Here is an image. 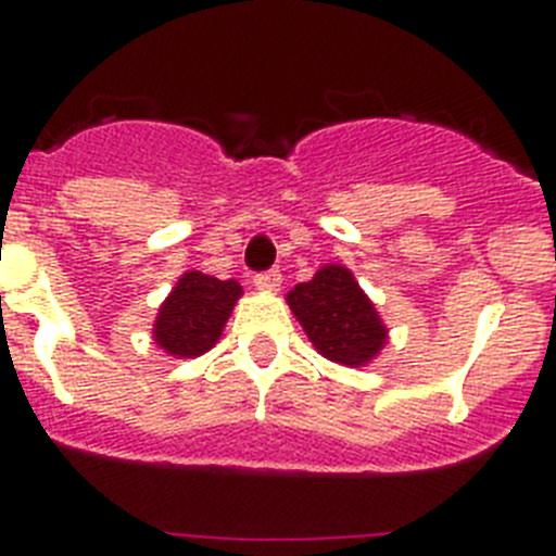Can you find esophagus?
Listing matches in <instances>:
<instances>
[{
  "instance_id": "obj_1",
  "label": "esophagus",
  "mask_w": 556,
  "mask_h": 556,
  "mask_svg": "<svg viewBox=\"0 0 556 556\" xmlns=\"http://www.w3.org/2000/svg\"><path fill=\"white\" fill-rule=\"evenodd\" d=\"M253 287L255 289H267V292L278 289V287H281V269H264V273H255L253 275Z\"/></svg>"
}]
</instances>
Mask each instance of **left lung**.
Here are the masks:
<instances>
[{
    "instance_id": "8db88e82",
    "label": "left lung",
    "mask_w": 556,
    "mask_h": 556,
    "mask_svg": "<svg viewBox=\"0 0 556 556\" xmlns=\"http://www.w3.org/2000/svg\"><path fill=\"white\" fill-rule=\"evenodd\" d=\"M287 301L314 348L331 362L367 365L384 348L387 328L345 267H323L312 281L298 283Z\"/></svg>"
}]
</instances>
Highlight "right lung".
<instances>
[{
	"mask_svg": "<svg viewBox=\"0 0 556 556\" xmlns=\"http://www.w3.org/2000/svg\"><path fill=\"white\" fill-rule=\"evenodd\" d=\"M239 294L242 287L236 281L186 273L161 306L159 320L152 328L155 342L172 356H200L214 348Z\"/></svg>",
	"mask_w": 556,
	"mask_h": 556,
	"instance_id": "add662e5",
	"label": "right lung"
}]
</instances>
